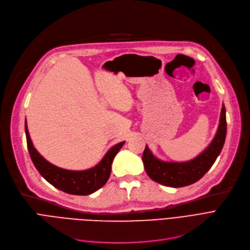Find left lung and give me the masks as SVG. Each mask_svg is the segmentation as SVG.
I'll list each match as a JSON object with an SVG mask.
<instances>
[{
    "label": "left lung",
    "mask_w": 250,
    "mask_h": 250,
    "mask_svg": "<svg viewBox=\"0 0 250 250\" xmlns=\"http://www.w3.org/2000/svg\"><path fill=\"white\" fill-rule=\"evenodd\" d=\"M227 133L226 109L223 104L218 131L209 146L200 154L187 162H165L152 154L147 146L142 154L145 169L151 180L170 187H183L193 184L203 177L216 162Z\"/></svg>",
    "instance_id": "obj_1"
}]
</instances>
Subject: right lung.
Here are the masks:
<instances>
[{
  "label": "right lung",
  "instance_id": "right-lung-1",
  "mask_svg": "<svg viewBox=\"0 0 250 250\" xmlns=\"http://www.w3.org/2000/svg\"><path fill=\"white\" fill-rule=\"evenodd\" d=\"M25 134L31 161L40 174L54 187L74 195L91 194L106 183L111 175L113 160L125 144V141H122L111 147L104 154L103 160L93 168L83 171H71L59 168L41 156V153L32 145L26 121Z\"/></svg>",
  "mask_w": 250,
  "mask_h": 250
}]
</instances>
